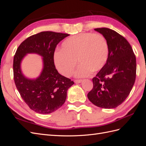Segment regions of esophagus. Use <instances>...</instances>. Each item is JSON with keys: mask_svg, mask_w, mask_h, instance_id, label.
Wrapping results in <instances>:
<instances>
[{"mask_svg": "<svg viewBox=\"0 0 146 146\" xmlns=\"http://www.w3.org/2000/svg\"><path fill=\"white\" fill-rule=\"evenodd\" d=\"M82 81H83L82 80H74V82L76 83H81Z\"/></svg>", "mask_w": 146, "mask_h": 146, "instance_id": "obj_1", "label": "esophagus"}]
</instances>
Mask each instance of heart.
<instances>
[{
  "label": "heart",
  "instance_id": "1",
  "mask_svg": "<svg viewBox=\"0 0 146 146\" xmlns=\"http://www.w3.org/2000/svg\"><path fill=\"white\" fill-rule=\"evenodd\" d=\"M108 56V44L103 36L81 33L66 39L61 44V50L54 52L53 59L58 71L66 77L72 76L77 61L80 65L75 76L85 77L90 76L92 71L102 69Z\"/></svg>",
  "mask_w": 146,
  "mask_h": 146
}]
</instances>
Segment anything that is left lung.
<instances>
[{
    "mask_svg": "<svg viewBox=\"0 0 146 146\" xmlns=\"http://www.w3.org/2000/svg\"><path fill=\"white\" fill-rule=\"evenodd\" d=\"M103 35L109 46L107 63L92 78L93 88L88 98L97 107L114 108L129 95L136 78V62L127 39L108 28L94 29Z\"/></svg>",
    "mask_w": 146,
    "mask_h": 146,
    "instance_id": "8db88e82",
    "label": "left lung"
}]
</instances>
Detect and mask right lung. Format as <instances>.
<instances>
[{
	"label": "right lung",
	"mask_w": 146,
	"mask_h": 146,
	"mask_svg": "<svg viewBox=\"0 0 146 146\" xmlns=\"http://www.w3.org/2000/svg\"><path fill=\"white\" fill-rule=\"evenodd\" d=\"M69 35L42 32L27 38L16 52L13 59L15 85L26 104L36 113L49 114L60 108L65 102L68 90L74 84L58 72L53 59L57 44ZM27 53H37L43 56V69L36 79L26 78L21 72V60Z\"/></svg>",
	"instance_id": "obj_1"
}]
</instances>
